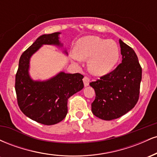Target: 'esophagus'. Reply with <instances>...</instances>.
<instances>
[{"label": "esophagus", "mask_w": 157, "mask_h": 157, "mask_svg": "<svg viewBox=\"0 0 157 157\" xmlns=\"http://www.w3.org/2000/svg\"><path fill=\"white\" fill-rule=\"evenodd\" d=\"M82 80H83V82H84V86H88L89 85V82H90V79L87 76H85L83 77V79H82Z\"/></svg>", "instance_id": "34e87169"}]
</instances>
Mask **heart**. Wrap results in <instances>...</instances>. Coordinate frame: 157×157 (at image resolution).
Returning a JSON list of instances; mask_svg holds the SVG:
<instances>
[{
	"label": "heart",
	"mask_w": 157,
	"mask_h": 157,
	"mask_svg": "<svg viewBox=\"0 0 157 157\" xmlns=\"http://www.w3.org/2000/svg\"><path fill=\"white\" fill-rule=\"evenodd\" d=\"M73 58L89 60V68L95 75L109 73L118 62L120 51L113 40L97 36H86L78 41Z\"/></svg>",
	"instance_id": "obj_1"
}]
</instances>
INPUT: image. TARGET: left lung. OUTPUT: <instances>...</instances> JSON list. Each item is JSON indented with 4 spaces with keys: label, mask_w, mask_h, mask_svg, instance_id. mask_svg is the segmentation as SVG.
Listing matches in <instances>:
<instances>
[{
    "label": "left lung",
    "mask_w": 157,
    "mask_h": 157,
    "mask_svg": "<svg viewBox=\"0 0 157 157\" xmlns=\"http://www.w3.org/2000/svg\"><path fill=\"white\" fill-rule=\"evenodd\" d=\"M122 60L113 71L90 82L95 91L91 111L104 120L117 119L136 105L140 97L142 67L132 48L119 40Z\"/></svg>",
    "instance_id": "left-lung-1"
}]
</instances>
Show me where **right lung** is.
I'll list each match as a JSON object with an SVG mask.
<instances>
[{"instance_id":"right-lung-1","label":"right lung","mask_w":157,"mask_h":157,"mask_svg":"<svg viewBox=\"0 0 157 157\" xmlns=\"http://www.w3.org/2000/svg\"><path fill=\"white\" fill-rule=\"evenodd\" d=\"M60 32L41 35L21 55L15 75V91L21 111L32 120L46 125L62 121L68 112V99L84 87L79 73L60 72L47 81H33L29 75V59L44 44L62 46Z\"/></svg>"}]
</instances>
